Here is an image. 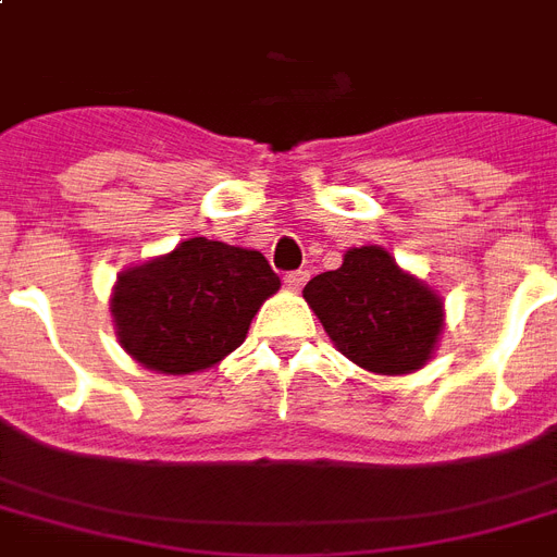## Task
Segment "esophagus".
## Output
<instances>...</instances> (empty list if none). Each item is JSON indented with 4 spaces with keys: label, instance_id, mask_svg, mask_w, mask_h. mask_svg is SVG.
Segmentation results:
<instances>
[{
    "label": "esophagus",
    "instance_id": "34e87169",
    "mask_svg": "<svg viewBox=\"0 0 557 557\" xmlns=\"http://www.w3.org/2000/svg\"><path fill=\"white\" fill-rule=\"evenodd\" d=\"M306 280H309V274H306V271H292V274H286V277H283V283H286L288 292H300V288L306 286Z\"/></svg>",
    "mask_w": 557,
    "mask_h": 557
}]
</instances>
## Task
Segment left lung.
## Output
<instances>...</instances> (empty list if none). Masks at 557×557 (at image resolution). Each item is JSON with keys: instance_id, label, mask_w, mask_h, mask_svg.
Masks as SVG:
<instances>
[{"instance_id": "8db88e82", "label": "left lung", "mask_w": 557, "mask_h": 557, "mask_svg": "<svg viewBox=\"0 0 557 557\" xmlns=\"http://www.w3.org/2000/svg\"><path fill=\"white\" fill-rule=\"evenodd\" d=\"M304 297L341 356L375 375L422 370L445 330L440 292L381 245L349 248L341 269L306 283Z\"/></svg>"}]
</instances>
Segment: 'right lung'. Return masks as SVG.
Returning a JSON list of instances; mask_svg holds the SVG:
<instances>
[{
  "label": "right lung",
  "mask_w": 557,
  "mask_h": 557,
  "mask_svg": "<svg viewBox=\"0 0 557 557\" xmlns=\"http://www.w3.org/2000/svg\"><path fill=\"white\" fill-rule=\"evenodd\" d=\"M277 292L280 277L260 251L190 236L121 271L109 312L117 344L135 364L193 375L231 356Z\"/></svg>",
  "instance_id": "obj_1"
}]
</instances>
